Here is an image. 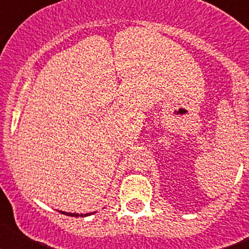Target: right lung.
<instances>
[{
    "label": "right lung",
    "mask_w": 249,
    "mask_h": 249,
    "mask_svg": "<svg viewBox=\"0 0 249 249\" xmlns=\"http://www.w3.org/2000/svg\"><path fill=\"white\" fill-rule=\"evenodd\" d=\"M66 215H71V217H78L80 214H77V213H67V212H61ZM85 215H89V214H85ZM81 217H83V214H81Z\"/></svg>",
    "instance_id": "add662e5"
}]
</instances>
